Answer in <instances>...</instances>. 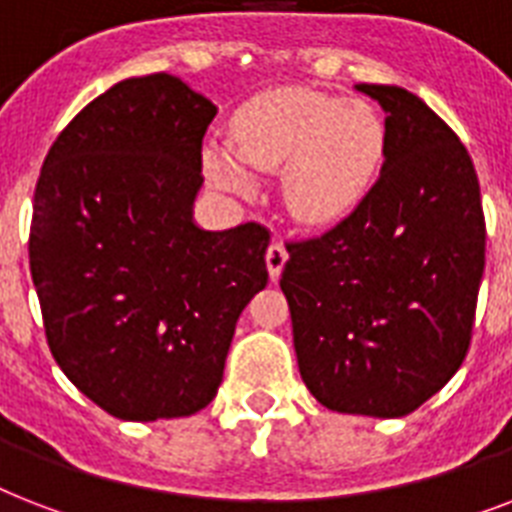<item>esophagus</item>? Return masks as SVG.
<instances>
[{"label": "esophagus", "instance_id": "1", "mask_svg": "<svg viewBox=\"0 0 512 512\" xmlns=\"http://www.w3.org/2000/svg\"><path fill=\"white\" fill-rule=\"evenodd\" d=\"M287 247L279 244V241H273L268 252H265V265H268V273H271V279H279L281 271H284V263H287Z\"/></svg>", "mask_w": 512, "mask_h": 512}]
</instances>
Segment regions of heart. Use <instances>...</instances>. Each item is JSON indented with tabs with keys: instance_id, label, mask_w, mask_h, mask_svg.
Masks as SVG:
<instances>
[{
	"instance_id": "1",
	"label": "heart",
	"mask_w": 512,
	"mask_h": 512,
	"mask_svg": "<svg viewBox=\"0 0 512 512\" xmlns=\"http://www.w3.org/2000/svg\"><path fill=\"white\" fill-rule=\"evenodd\" d=\"M385 156V127L369 103L308 87H273L236 111L233 146L207 143L204 172L228 193L252 188L247 164L281 170V199L305 225L348 217L372 191Z\"/></svg>"
}]
</instances>
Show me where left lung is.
I'll list each match as a JSON object with an SVG mask.
<instances>
[{"label": "left lung", "instance_id": "obj_1", "mask_svg": "<svg viewBox=\"0 0 512 512\" xmlns=\"http://www.w3.org/2000/svg\"><path fill=\"white\" fill-rule=\"evenodd\" d=\"M385 111L380 180L342 223L289 244L281 292L300 377L332 412L404 417L470 348L486 263L468 148L417 95L356 84Z\"/></svg>", "mask_w": 512, "mask_h": 512}]
</instances>
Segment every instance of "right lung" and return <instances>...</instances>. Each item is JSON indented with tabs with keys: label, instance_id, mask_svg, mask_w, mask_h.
<instances>
[{
	"label": "right lung",
	"instance_id": "right-lung-1",
	"mask_svg": "<svg viewBox=\"0 0 512 512\" xmlns=\"http://www.w3.org/2000/svg\"><path fill=\"white\" fill-rule=\"evenodd\" d=\"M217 108L170 74L114 84L52 143L28 260L52 356L119 420L215 398L241 311L268 284V231L193 223Z\"/></svg>",
	"mask_w": 512,
	"mask_h": 512
}]
</instances>
